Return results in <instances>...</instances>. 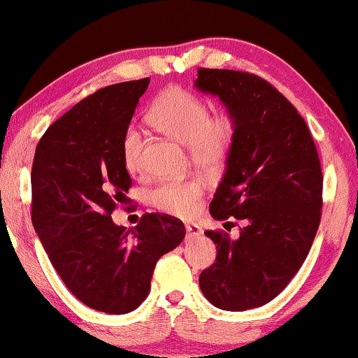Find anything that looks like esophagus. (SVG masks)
<instances>
[{
  "mask_svg": "<svg viewBox=\"0 0 358 358\" xmlns=\"http://www.w3.org/2000/svg\"><path fill=\"white\" fill-rule=\"evenodd\" d=\"M185 231H187L189 236H199L201 229L199 224H195V222H185Z\"/></svg>",
  "mask_w": 358,
  "mask_h": 358,
  "instance_id": "34e87169",
  "label": "esophagus"
}]
</instances>
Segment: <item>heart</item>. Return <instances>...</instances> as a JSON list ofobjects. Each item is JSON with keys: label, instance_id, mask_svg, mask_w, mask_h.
<instances>
[{"label": "heart", "instance_id": "heart-1", "mask_svg": "<svg viewBox=\"0 0 358 358\" xmlns=\"http://www.w3.org/2000/svg\"><path fill=\"white\" fill-rule=\"evenodd\" d=\"M150 122L173 141L187 145L190 159L205 171H217L229 157L236 142L237 124L229 111L210 115L199 95L184 87H169L159 93L150 110ZM142 136L127 127L122 137V162L127 171L142 169ZM205 185L200 179L169 180L153 187L148 201L164 215L187 217L200 208Z\"/></svg>", "mask_w": 358, "mask_h": 358}]
</instances>
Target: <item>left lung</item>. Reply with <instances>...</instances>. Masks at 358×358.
<instances>
[{
	"label": "left lung",
	"mask_w": 358,
	"mask_h": 358,
	"mask_svg": "<svg viewBox=\"0 0 358 358\" xmlns=\"http://www.w3.org/2000/svg\"><path fill=\"white\" fill-rule=\"evenodd\" d=\"M195 85L220 96L236 117V142L210 213L227 226L242 222L236 241L205 231L217 253L199 282L215 307L243 312L278 297L307 258L321 220L323 174L307 122L268 80L200 67Z\"/></svg>",
	"instance_id": "obj_1"
}]
</instances>
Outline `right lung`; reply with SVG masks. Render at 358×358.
<instances>
[{
    "mask_svg": "<svg viewBox=\"0 0 358 358\" xmlns=\"http://www.w3.org/2000/svg\"><path fill=\"white\" fill-rule=\"evenodd\" d=\"M148 77L89 95L46 129L32 164V224L66 287L98 312L136 310L157 262L182 242L178 217L145 213L116 226L111 213L132 187L122 137Z\"/></svg>",
    "mask_w": 358,
    "mask_h": 358,
    "instance_id": "add662e5",
    "label": "right lung"
}]
</instances>
